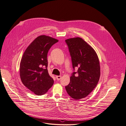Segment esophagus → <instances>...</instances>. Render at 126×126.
<instances>
[{
	"label": "esophagus",
	"mask_w": 126,
	"mask_h": 126,
	"mask_svg": "<svg viewBox=\"0 0 126 126\" xmlns=\"http://www.w3.org/2000/svg\"><path fill=\"white\" fill-rule=\"evenodd\" d=\"M56 78H57V80H60L61 78V76H56Z\"/></svg>",
	"instance_id": "esophagus-1"
}]
</instances>
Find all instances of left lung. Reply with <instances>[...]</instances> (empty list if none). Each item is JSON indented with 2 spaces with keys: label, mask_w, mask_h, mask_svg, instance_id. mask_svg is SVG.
Instances as JSON below:
<instances>
[{
  "label": "left lung",
  "mask_w": 126,
  "mask_h": 126,
  "mask_svg": "<svg viewBox=\"0 0 126 126\" xmlns=\"http://www.w3.org/2000/svg\"><path fill=\"white\" fill-rule=\"evenodd\" d=\"M72 57L73 72L65 87L68 95L75 100L85 98L94 90L100 77L99 59L95 51L80 37L65 40Z\"/></svg>",
  "instance_id": "1"
}]
</instances>
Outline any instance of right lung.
<instances>
[{
    "label": "right lung",
    "instance_id": "right-lung-1",
    "mask_svg": "<svg viewBox=\"0 0 126 126\" xmlns=\"http://www.w3.org/2000/svg\"><path fill=\"white\" fill-rule=\"evenodd\" d=\"M59 40L41 35L27 47L20 64V76L23 84L36 95L45 94L54 80L48 74L47 54L51 47Z\"/></svg>",
    "mask_w": 126,
    "mask_h": 126
}]
</instances>
